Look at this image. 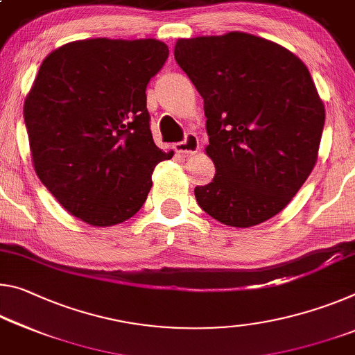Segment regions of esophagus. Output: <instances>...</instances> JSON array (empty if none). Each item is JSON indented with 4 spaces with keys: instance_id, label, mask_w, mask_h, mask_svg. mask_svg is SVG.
<instances>
[{
    "instance_id": "34e87169",
    "label": "esophagus",
    "mask_w": 355,
    "mask_h": 355,
    "mask_svg": "<svg viewBox=\"0 0 355 355\" xmlns=\"http://www.w3.org/2000/svg\"><path fill=\"white\" fill-rule=\"evenodd\" d=\"M175 150L182 155L198 153V151H199V139H198V136H196V134H193V132L187 134V137H184L183 142L175 144Z\"/></svg>"
}]
</instances>
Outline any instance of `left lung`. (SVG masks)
Returning <instances> with one entry per match:
<instances>
[{
  "instance_id": "1",
  "label": "left lung",
  "mask_w": 355,
  "mask_h": 355,
  "mask_svg": "<svg viewBox=\"0 0 355 355\" xmlns=\"http://www.w3.org/2000/svg\"><path fill=\"white\" fill-rule=\"evenodd\" d=\"M178 66L204 98L211 183L196 187L199 207L230 227L267 221L311 173L325 109L303 61L241 31L178 39Z\"/></svg>"
}]
</instances>
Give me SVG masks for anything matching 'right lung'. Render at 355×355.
I'll return each instance as SVG.
<instances>
[{
    "label": "right lung",
    "mask_w": 355,
    "mask_h": 355,
    "mask_svg": "<svg viewBox=\"0 0 355 355\" xmlns=\"http://www.w3.org/2000/svg\"><path fill=\"white\" fill-rule=\"evenodd\" d=\"M168 56L156 39H83L53 50L26 94L33 166L71 215L96 227L136 215L157 162L145 89Z\"/></svg>",
    "instance_id": "right-lung-1"
}]
</instances>
